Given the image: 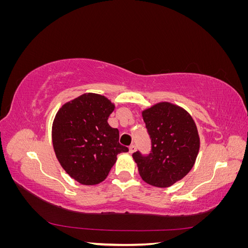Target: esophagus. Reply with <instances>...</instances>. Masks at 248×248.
<instances>
[{
    "label": "esophagus",
    "mask_w": 248,
    "mask_h": 248,
    "mask_svg": "<svg viewBox=\"0 0 248 248\" xmlns=\"http://www.w3.org/2000/svg\"><path fill=\"white\" fill-rule=\"evenodd\" d=\"M137 151V146L136 145H131L130 147H129V152L130 153H134Z\"/></svg>",
    "instance_id": "obj_1"
}]
</instances>
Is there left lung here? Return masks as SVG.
I'll return each mask as SVG.
<instances>
[{
	"label": "left lung",
	"instance_id": "1",
	"mask_svg": "<svg viewBox=\"0 0 248 248\" xmlns=\"http://www.w3.org/2000/svg\"><path fill=\"white\" fill-rule=\"evenodd\" d=\"M151 139V152L132 157L144 181L155 187H170L183 179L196 162L200 150L197 125L184 108L159 102L142 110Z\"/></svg>",
	"mask_w": 248,
	"mask_h": 248
}]
</instances>
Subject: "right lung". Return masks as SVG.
Listing matches in <instances>:
<instances>
[{"label":"right lung","instance_id":"right-lung-1","mask_svg":"<svg viewBox=\"0 0 248 248\" xmlns=\"http://www.w3.org/2000/svg\"><path fill=\"white\" fill-rule=\"evenodd\" d=\"M114 109L107 97L86 93L66 102L55 117L51 139L57 158L82 185L106 180L117 155L128 151L119 142V130L108 123Z\"/></svg>","mask_w":248,"mask_h":248}]
</instances>
